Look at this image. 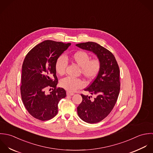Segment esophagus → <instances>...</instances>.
<instances>
[{
	"label": "esophagus",
	"instance_id": "esophagus-1",
	"mask_svg": "<svg viewBox=\"0 0 153 153\" xmlns=\"http://www.w3.org/2000/svg\"><path fill=\"white\" fill-rule=\"evenodd\" d=\"M67 96H73V95H74V93H71V92H67Z\"/></svg>",
	"mask_w": 153,
	"mask_h": 153
}]
</instances>
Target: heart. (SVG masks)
I'll return each instance as SVG.
<instances>
[{
    "label": "heart",
    "mask_w": 153,
    "mask_h": 153,
    "mask_svg": "<svg viewBox=\"0 0 153 153\" xmlns=\"http://www.w3.org/2000/svg\"><path fill=\"white\" fill-rule=\"evenodd\" d=\"M70 59L71 61L80 67L82 74L87 80L93 79L98 74L100 68V62L98 59H91L88 53L83 51H77L72 53ZM67 61L64 56H60L57 60L55 69L58 74L62 75L65 73ZM60 85L62 88L69 92H74L84 86L80 79H73L67 77L61 80Z\"/></svg>",
    "instance_id": "obj_1"
}]
</instances>
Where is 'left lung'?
Listing matches in <instances>:
<instances>
[{
	"label": "left lung",
	"mask_w": 153,
	"mask_h": 153,
	"mask_svg": "<svg viewBox=\"0 0 153 153\" xmlns=\"http://www.w3.org/2000/svg\"><path fill=\"white\" fill-rule=\"evenodd\" d=\"M77 47L93 53L100 62L94 81L85 89L96 97L81 94L82 102L77 107L79 117L85 122L94 123L105 118L113 109L120 91V68L113 54L93 42L80 43Z\"/></svg>",
	"instance_id": "8db88e82"
}]
</instances>
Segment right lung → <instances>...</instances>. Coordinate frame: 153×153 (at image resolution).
<instances>
[{"label":"right lung","mask_w":153,"mask_h":153,"mask_svg":"<svg viewBox=\"0 0 153 153\" xmlns=\"http://www.w3.org/2000/svg\"><path fill=\"white\" fill-rule=\"evenodd\" d=\"M70 45L46 40L34 47L24 59L21 94L25 108L36 119L47 121L54 118L58 112L59 101L66 96L63 88H56L58 79L55 65ZM47 87L54 90L46 94Z\"/></svg>","instance_id":"add662e5"}]
</instances>
